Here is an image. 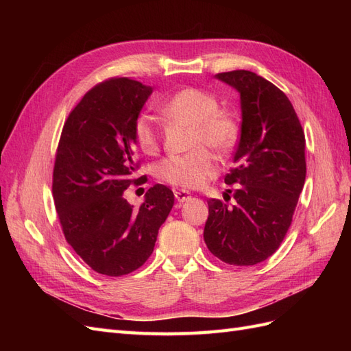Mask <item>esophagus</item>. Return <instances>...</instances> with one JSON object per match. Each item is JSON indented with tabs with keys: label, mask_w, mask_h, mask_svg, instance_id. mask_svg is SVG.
Instances as JSON below:
<instances>
[{
	"label": "esophagus",
	"mask_w": 351,
	"mask_h": 351,
	"mask_svg": "<svg viewBox=\"0 0 351 351\" xmlns=\"http://www.w3.org/2000/svg\"><path fill=\"white\" fill-rule=\"evenodd\" d=\"M174 196H176L178 204H183V202H187L190 197H192L189 192H186V190H176Z\"/></svg>",
	"instance_id": "1"
}]
</instances>
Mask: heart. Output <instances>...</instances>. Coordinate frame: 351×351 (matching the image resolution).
<instances>
[{
    "label": "heart",
    "instance_id": "heart-1",
    "mask_svg": "<svg viewBox=\"0 0 351 351\" xmlns=\"http://www.w3.org/2000/svg\"><path fill=\"white\" fill-rule=\"evenodd\" d=\"M162 115L193 127L190 146L195 147L183 155L165 158L158 165V176L162 182L174 187L196 189L215 174L217 159L209 145L217 151H227L236 143L237 121L226 111H219L218 99L208 92L186 88L176 92L158 104ZM134 139L137 146L154 155L159 149V125L151 115H141L134 123Z\"/></svg>",
    "mask_w": 351,
    "mask_h": 351
}]
</instances>
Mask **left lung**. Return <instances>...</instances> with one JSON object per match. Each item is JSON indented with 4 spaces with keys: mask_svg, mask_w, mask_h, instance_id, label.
<instances>
[{
    "mask_svg": "<svg viewBox=\"0 0 351 351\" xmlns=\"http://www.w3.org/2000/svg\"><path fill=\"white\" fill-rule=\"evenodd\" d=\"M215 77L240 93L241 133L224 178L236 186V204L208 200L204 239L222 262L250 267L272 256L291 226L306 178L304 132L290 99L267 79L247 70Z\"/></svg>",
    "mask_w": 351,
    "mask_h": 351,
    "instance_id": "1",
    "label": "left lung"
}]
</instances>
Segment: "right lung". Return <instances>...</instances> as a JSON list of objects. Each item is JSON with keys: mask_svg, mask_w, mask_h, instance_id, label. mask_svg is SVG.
I'll use <instances>...</instances> for the list:
<instances>
[{"mask_svg": "<svg viewBox=\"0 0 351 351\" xmlns=\"http://www.w3.org/2000/svg\"><path fill=\"white\" fill-rule=\"evenodd\" d=\"M152 88L114 77L93 86L62 127L52 174V196L67 243L102 275L121 277L151 256L158 230L174 205L164 184L133 208L124 190L134 178V123Z\"/></svg>", "mask_w": 351, "mask_h": 351, "instance_id": "1", "label": "right lung"}]
</instances>
